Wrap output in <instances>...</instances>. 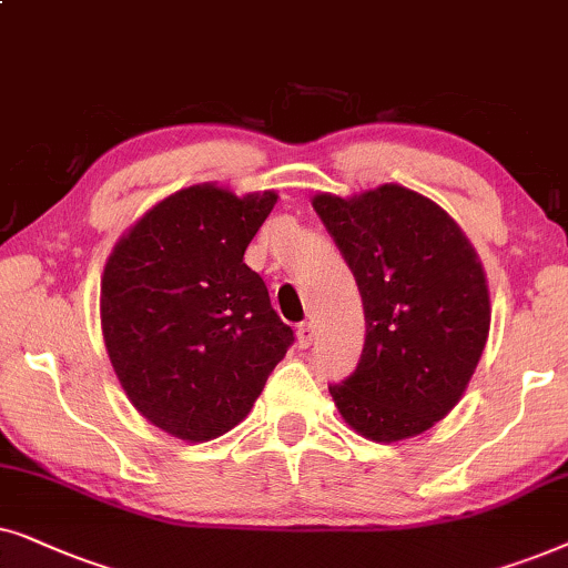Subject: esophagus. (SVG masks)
Instances as JSON below:
<instances>
[{"mask_svg": "<svg viewBox=\"0 0 568 568\" xmlns=\"http://www.w3.org/2000/svg\"><path fill=\"white\" fill-rule=\"evenodd\" d=\"M296 335H298V347H308V345H312V343H314V335H316L314 324H308V322H304V324H298Z\"/></svg>", "mask_w": 568, "mask_h": 568, "instance_id": "obj_1", "label": "esophagus"}]
</instances>
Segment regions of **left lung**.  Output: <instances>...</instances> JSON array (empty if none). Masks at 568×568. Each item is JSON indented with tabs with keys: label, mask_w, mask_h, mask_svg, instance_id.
I'll list each match as a JSON object with an SVG mask.
<instances>
[{
	"label": "left lung",
	"mask_w": 568,
	"mask_h": 568,
	"mask_svg": "<svg viewBox=\"0 0 568 568\" xmlns=\"http://www.w3.org/2000/svg\"><path fill=\"white\" fill-rule=\"evenodd\" d=\"M312 205L358 283L366 343L329 395L353 430L403 442L447 418L486 347L488 280L447 210L399 184Z\"/></svg>",
	"instance_id": "8db88e82"
}]
</instances>
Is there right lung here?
Wrapping results in <instances>:
<instances>
[{"label": "right lung", "instance_id": "right-lung-1", "mask_svg": "<svg viewBox=\"0 0 568 568\" xmlns=\"http://www.w3.org/2000/svg\"><path fill=\"white\" fill-rule=\"evenodd\" d=\"M275 192L179 189L124 231L101 277L113 374L142 418L200 444L252 413L293 329L280 322L244 252Z\"/></svg>", "mask_w": 568, "mask_h": 568}]
</instances>
